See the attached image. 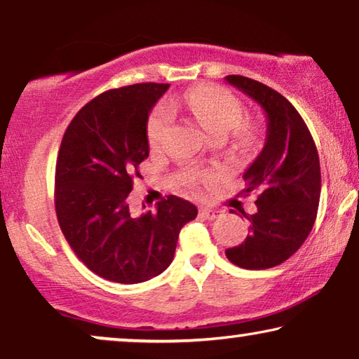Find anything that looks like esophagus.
I'll return each instance as SVG.
<instances>
[{
  "label": "esophagus",
  "mask_w": 359,
  "mask_h": 359,
  "mask_svg": "<svg viewBox=\"0 0 359 359\" xmlns=\"http://www.w3.org/2000/svg\"><path fill=\"white\" fill-rule=\"evenodd\" d=\"M219 213L221 211L219 210H216V208H210V206H201V210H200V216L203 219H216L219 216Z\"/></svg>",
  "instance_id": "esophagus-1"
}]
</instances>
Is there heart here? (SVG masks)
Masks as SVG:
<instances>
[{"mask_svg": "<svg viewBox=\"0 0 359 359\" xmlns=\"http://www.w3.org/2000/svg\"><path fill=\"white\" fill-rule=\"evenodd\" d=\"M185 107L194 115L210 136L226 135L242 115V104L229 90L215 84H200L184 95L169 100V105H159L148 122V141L153 149H159L172 122V112Z\"/></svg>", "mask_w": 359, "mask_h": 359, "instance_id": "b5f03b06", "label": "heart"}]
</instances>
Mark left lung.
<instances>
[{
    "label": "left lung",
    "mask_w": 359,
    "mask_h": 359,
    "mask_svg": "<svg viewBox=\"0 0 359 359\" xmlns=\"http://www.w3.org/2000/svg\"><path fill=\"white\" fill-rule=\"evenodd\" d=\"M226 83L264 109L265 144L242 177L241 195L257 194V211L242 244L226 249L229 262L265 270L290 259L312 231L320 200V163L309 128L290 100L259 81L231 74Z\"/></svg>",
    "instance_id": "left-lung-1"
}]
</instances>
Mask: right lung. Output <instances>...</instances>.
<instances>
[{"label":"right lung","mask_w":359,"mask_h":359,"mask_svg":"<svg viewBox=\"0 0 359 359\" xmlns=\"http://www.w3.org/2000/svg\"><path fill=\"white\" fill-rule=\"evenodd\" d=\"M169 84L110 89L74 115L55 169V210L79 260L105 280L135 285L163 273L194 203L175 195L133 215L128 195L149 156L148 118Z\"/></svg>","instance_id":"obj_1"}]
</instances>
